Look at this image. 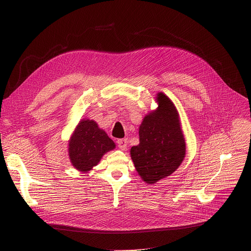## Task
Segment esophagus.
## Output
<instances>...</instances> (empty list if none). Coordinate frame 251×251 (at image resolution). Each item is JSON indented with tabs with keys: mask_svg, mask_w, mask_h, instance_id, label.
<instances>
[{
	"mask_svg": "<svg viewBox=\"0 0 251 251\" xmlns=\"http://www.w3.org/2000/svg\"><path fill=\"white\" fill-rule=\"evenodd\" d=\"M117 144L121 150H125L128 145V141H127V139H119L117 141Z\"/></svg>",
	"mask_w": 251,
	"mask_h": 251,
	"instance_id": "esophagus-1",
	"label": "esophagus"
}]
</instances>
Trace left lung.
Instances as JSON below:
<instances>
[{
	"label": "left lung",
	"mask_w": 251,
	"mask_h": 251,
	"mask_svg": "<svg viewBox=\"0 0 251 251\" xmlns=\"http://www.w3.org/2000/svg\"><path fill=\"white\" fill-rule=\"evenodd\" d=\"M156 102L157 108L139 127V145L130 150L136 171L149 185L172 175L186 157V140L175 104L163 92H158Z\"/></svg>",
	"instance_id": "8db88e82"
}]
</instances>
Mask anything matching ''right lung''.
<instances>
[{
    "label": "right lung",
    "mask_w": 251,
    "mask_h": 251,
    "mask_svg": "<svg viewBox=\"0 0 251 251\" xmlns=\"http://www.w3.org/2000/svg\"><path fill=\"white\" fill-rule=\"evenodd\" d=\"M115 143L94 120L82 119L68 140V156L71 165L86 173L97 166L103 155L115 149Z\"/></svg>",
    "instance_id": "add662e5"
}]
</instances>
